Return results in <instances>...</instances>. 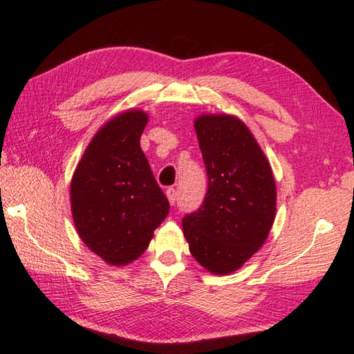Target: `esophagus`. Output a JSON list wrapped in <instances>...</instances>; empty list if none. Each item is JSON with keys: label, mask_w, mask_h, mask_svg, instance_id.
I'll return each instance as SVG.
<instances>
[{"label": "esophagus", "mask_w": 354, "mask_h": 354, "mask_svg": "<svg viewBox=\"0 0 354 354\" xmlns=\"http://www.w3.org/2000/svg\"><path fill=\"white\" fill-rule=\"evenodd\" d=\"M165 195H167V198H169L170 204H175L176 203V189L169 187V189H167V192H165Z\"/></svg>", "instance_id": "obj_1"}]
</instances>
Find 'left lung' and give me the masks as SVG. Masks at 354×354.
<instances>
[{
    "instance_id": "obj_1",
    "label": "left lung",
    "mask_w": 354,
    "mask_h": 354,
    "mask_svg": "<svg viewBox=\"0 0 354 354\" xmlns=\"http://www.w3.org/2000/svg\"><path fill=\"white\" fill-rule=\"evenodd\" d=\"M195 130L209 189L201 207L183 218V230L199 265L226 275L266 241L277 190L265 153L239 118L201 114Z\"/></svg>"
}]
</instances>
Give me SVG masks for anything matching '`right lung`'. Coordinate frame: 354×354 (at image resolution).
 Masks as SVG:
<instances>
[{
  "mask_svg": "<svg viewBox=\"0 0 354 354\" xmlns=\"http://www.w3.org/2000/svg\"><path fill=\"white\" fill-rule=\"evenodd\" d=\"M149 115L130 110L100 128L77 164L71 210L83 243L113 266L139 259L169 214V199L140 149Z\"/></svg>",
  "mask_w": 354,
  "mask_h": 354,
  "instance_id": "obj_1",
  "label": "right lung"
}]
</instances>
